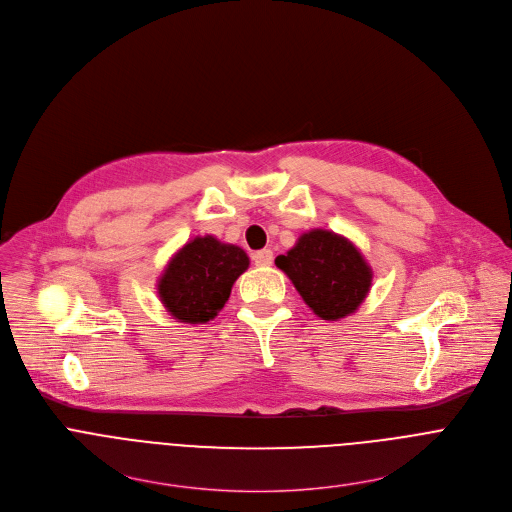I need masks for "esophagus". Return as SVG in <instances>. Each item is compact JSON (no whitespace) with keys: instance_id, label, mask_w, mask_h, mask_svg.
Wrapping results in <instances>:
<instances>
[{"instance_id":"1","label":"esophagus","mask_w":512,"mask_h":512,"mask_svg":"<svg viewBox=\"0 0 512 512\" xmlns=\"http://www.w3.org/2000/svg\"><path fill=\"white\" fill-rule=\"evenodd\" d=\"M253 261H255V265H259V267H269V265L273 263V251H271V249H261V251H257V253L253 255Z\"/></svg>"}]
</instances>
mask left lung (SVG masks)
Wrapping results in <instances>:
<instances>
[{"label":"left lung","mask_w":512,"mask_h":512,"mask_svg":"<svg viewBox=\"0 0 512 512\" xmlns=\"http://www.w3.org/2000/svg\"><path fill=\"white\" fill-rule=\"evenodd\" d=\"M275 265L291 279L309 309L327 321L352 315L368 297L374 277L360 249L327 229L303 233Z\"/></svg>","instance_id":"1"}]
</instances>
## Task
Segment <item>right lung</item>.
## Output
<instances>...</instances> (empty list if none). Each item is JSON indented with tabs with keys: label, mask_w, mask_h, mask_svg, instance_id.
I'll list each match as a JSON object with an SVG mask.
<instances>
[{
	"label": "right lung",
	"mask_w": 512,
	"mask_h": 512,
	"mask_svg": "<svg viewBox=\"0 0 512 512\" xmlns=\"http://www.w3.org/2000/svg\"><path fill=\"white\" fill-rule=\"evenodd\" d=\"M249 267L247 253L213 235L195 237L166 263L156 291L181 323H207L227 303L233 283Z\"/></svg>",
	"instance_id": "right-lung-1"
}]
</instances>
